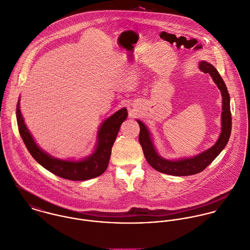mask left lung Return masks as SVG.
Here are the masks:
<instances>
[{
    "label": "left lung",
    "instance_id": "left-lung-1",
    "mask_svg": "<svg viewBox=\"0 0 250 250\" xmlns=\"http://www.w3.org/2000/svg\"><path fill=\"white\" fill-rule=\"evenodd\" d=\"M199 69L204 73H208L213 82L219 89L222 97L221 112V132L213 146L191 157L179 159H167L158 154L154 147L151 133L146 125L140 120H136L140 126L139 142L143 149L144 155L150 166L156 171L172 176H190L202 172L208 166L214 158L227 145L232 129V117L230 111V96L226 85L216 68L206 61H200Z\"/></svg>",
    "mask_w": 250,
    "mask_h": 250
}]
</instances>
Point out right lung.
<instances>
[{
	"instance_id": "obj_1",
	"label": "right lung",
	"mask_w": 250,
	"mask_h": 250,
	"mask_svg": "<svg viewBox=\"0 0 250 250\" xmlns=\"http://www.w3.org/2000/svg\"><path fill=\"white\" fill-rule=\"evenodd\" d=\"M127 118L125 107L118 110L100 125L97 144L93 152L79 160L60 159L42 150L29 131L20 111V98L16 107V119L20 135L32 156L54 175L70 181H87L99 177L107 169L111 149L121 125Z\"/></svg>"
}]
</instances>
